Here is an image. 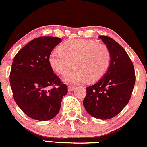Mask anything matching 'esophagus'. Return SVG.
I'll return each mask as SVG.
<instances>
[{"label": "esophagus", "mask_w": 147, "mask_h": 147, "mask_svg": "<svg viewBox=\"0 0 147 147\" xmlns=\"http://www.w3.org/2000/svg\"><path fill=\"white\" fill-rule=\"evenodd\" d=\"M75 89H76V87H74V86H69V87H68V90H69V92L74 91Z\"/></svg>", "instance_id": "esophagus-1"}]
</instances>
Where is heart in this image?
Segmentation results:
<instances>
[{"mask_svg": "<svg viewBox=\"0 0 147 147\" xmlns=\"http://www.w3.org/2000/svg\"><path fill=\"white\" fill-rule=\"evenodd\" d=\"M49 64L56 72L65 74L71 67L74 68L64 77L69 84H79L86 80L95 81L106 73L111 61L109 48L102 43L85 39H71L64 42L50 53Z\"/></svg>", "mask_w": 147, "mask_h": 147, "instance_id": "heart-1", "label": "heart"}]
</instances>
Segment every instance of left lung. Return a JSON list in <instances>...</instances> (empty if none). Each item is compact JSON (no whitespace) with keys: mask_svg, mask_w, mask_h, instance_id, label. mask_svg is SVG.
<instances>
[{"mask_svg":"<svg viewBox=\"0 0 147 147\" xmlns=\"http://www.w3.org/2000/svg\"><path fill=\"white\" fill-rule=\"evenodd\" d=\"M99 38L109 50L111 61L105 76L86 88L83 106L93 117L106 120L116 116L127 105L135 86V74L132 61L123 47L108 36Z\"/></svg>","mask_w":147,"mask_h":147,"instance_id":"left-lung-1","label":"left lung"}]
</instances>
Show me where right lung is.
<instances>
[{
    "label": "right lung",
    "mask_w": 147,
    "mask_h": 147,
    "mask_svg": "<svg viewBox=\"0 0 147 147\" xmlns=\"http://www.w3.org/2000/svg\"><path fill=\"white\" fill-rule=\"evenodd\" d=\"M61 41L57 37L36 38L14 57L10 74L13 97L26 116L40 121L57 116L68 92L49 64L50 53Z\"/></svg>",
    "instance_id": "right-lung-1"
}]
</instances>
